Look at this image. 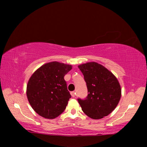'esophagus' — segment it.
Masks as SVG:
<instances>
[{
  "label": "esophagus",
  "mask_w": 147,
  "mask_h": 147,
  "mask_svg": "<svg viewBox=\"0 0 147 147\" xmlns=\"http://www.w3.org/2000/svg\"><path fill=\"white\" fill-rule=\"evenodd\" d=\"M71 96H73V97H75V96H76V92H75V91H72V92H71Z\"/></svg>",
  "instance_id": "esophagus-1"
}]
</instances>
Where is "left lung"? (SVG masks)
<instances>
[{
    "label": "left lung",
    "mask_w": 147,
    "mask_h": 147,
    "mask_svg": "<svg viewBox=\"0 0 147 147\" xmlns=\"http://www.w3.org/2000/svg\"><path fill=\"white\" fill-rule=\"evenodd\" d=\"M84 76L88 94L78 101L89 117L100 119L108 115L117 106L121 96L118 80L111 72L96 62L78 65Z\"/></svg>",
    "instance_id": "8db88e82"
}]
</instances>
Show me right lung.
I'll return each instance as SVG.
<instances>
[{
    "instance_id": "1",
    "label": "right lung",
    "mask_w": 147,
    "mask_h": 147,
    "mask_svg": "<svg viewBox=\"0 0 147 147\" xmlns=\"http://www.w3.org/2000/svg\"><path fill=\"white\" fill-rule=\"evenodd\" d=\"M71 69V65L52 61L32 74L27 84L26 95L38 115L53 119L63 112L71 97L64 76Z\"/></svg>"
}]
</instances>
